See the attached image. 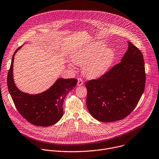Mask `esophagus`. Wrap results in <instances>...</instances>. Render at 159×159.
I'll use <instances>...</instances> for the list:
<instances>
[{
    "label": "esophagus",
    "instance_id": "1",
    "mask_svg": "<svg viewBox=\"0 0 159 159\" xmlns=\"http://www.w3.org/2000/svg\"><path fill=\"white\" fill-rule=\"evenodd\" d=\"M83 84V80H82L81 78H79L78 79V83H77L78 86H81Z\"/></svg>",
    "mask_w": 159,
    "mask_h": 159
}]
</instances>
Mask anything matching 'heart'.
I'll list each match as a JSON object with an SVG mask.
<instances>
[{
  "mask_svg": "<svg viewBox=\"0 0 159 159\" xmlns=\"http://www.w3.org/2000/svg\"><path fill=\"white\" fill-rule=\"evenodd\" d=\"M73 62L82 66L83 75L90 79L97 78L106 73L113 64L116 58V52L109 47H105L102 42H94L76 48L71 54ZM71 69L75 66L68 64Z\"/></svg>",
  "mask_w": 159,
  "mask_h": 159,
  "instance_id": "1",
  "label": "heart"
}]
</instances>
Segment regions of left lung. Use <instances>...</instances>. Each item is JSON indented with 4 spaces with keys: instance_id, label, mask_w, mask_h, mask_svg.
Wrapping results in <instances>:
<instances>
[{
    "instance_id": "8db88e82",
    "label": "left lung",
    "mask_w": 159,
    "mask_h": 159,
    "mask_svg": "<svg viewBox=\"0 0 159 159\" xmlns=\"http://www.w3.org/2000/svg\"><path fill=\"white\" fill-rule=\"evenodd\" d=\"M145 81L142 53L129 42L120 62L99 78L86 82L87 109L100 122L125 119L137 105L144 92Z\"/></svg>"
}]
</instances>
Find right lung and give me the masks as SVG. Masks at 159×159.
Returning a JSON list of instances; mask_svg holds the SVG:
<instances>
[{
  "mask_svg": "<svg viewBox=\"0 0 159 159\" xmlns=\"http://www.w3.org/2000/svg\"><path fill=\"white\" fill-rule=\"evenodd\" d=\"M17 48L12 57L7 75V87L9 93L20 114L31 124L45 127L57 122L63 116V102L66 95L73 89L78 80L75 78H59L47 90L36 95L20 91L13 78V63Z\"/></svg>",
  "mask_w": 159,
  "mask_h": 159,
  "instance_id": "right-lung-1",
  "label": "right lung"
}]
</instances>
